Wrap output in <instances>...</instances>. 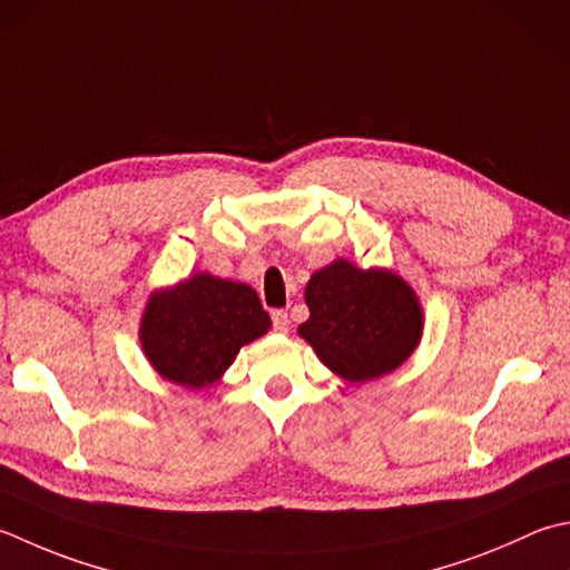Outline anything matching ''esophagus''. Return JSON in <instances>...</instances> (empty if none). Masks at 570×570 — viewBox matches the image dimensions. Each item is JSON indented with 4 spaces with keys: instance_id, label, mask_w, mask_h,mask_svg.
I'll use <instances>...</instances> for the list:
<instances>
[{
    "instance_id": "esophagus-1",
    "label": "esophagus",
    "mask_w": 570,
    "mask_h": 570,
    "mask_svg": "<svg viewBox=\"0 0 570 570\" xmlns=\"http://www.w3.org/2000/svg\"><path fill=\"white\" fill-rule=\"evenodd\" d=\"M272 323H274V331L276 333H286L288 331V323H292V321H288L286 311L278 308V311H274V314H272Z\"/></svg>"
}]
</instances>
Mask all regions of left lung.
Listing matches in <instances>:
<instances>
[{
  "mask_svg": "<svg viewBox=\"0 0 570 570\" xmlns=\"http://www.w3.org/2000/svg\"><path fill=\"white\" fill-rule=\"evenodd\" d=\"M304 298L311 316L298 336L348 383L393 373L422 338L417 294L387 269H358L336 259L308 278Z\"/></svg>",
  "mask_w": 570,
  "mask_h": 570,
  "instance_id": "1",
  "label": "left lung"
}]
</instances>
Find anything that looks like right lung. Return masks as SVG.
Segmentation results:
<instances>
[{
	"label": "right lung",
	"mask_w": 570,
	"mask_h": 570,
	"mask_svg": "<svg viewBox=\"0 0 570 570\" xmlns=\"http://www.w3.org/2000/svg\"><path fill=\"white\" fill-rule=\"evenodd\" d=\"M272 318L247 284L193 274L148 298L140 345L165 381L203 390L217 383L242 345L264 336Z\"/></svg>",
	"instance_id": "1"
}]
</instances>
